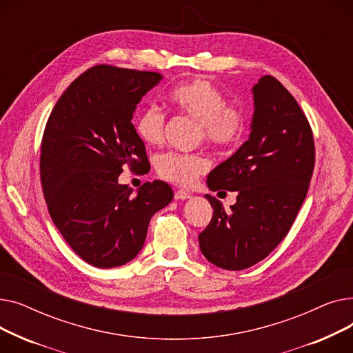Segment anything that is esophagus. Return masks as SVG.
<instances>
[{
  "label": "esophagus",
  "mask_w": 353,
  "mask_h": 353,
  "mask_svg": "<svg viewBox=\"0 0 353 353\" xmlns=\"http://www.w3.org/2000/svg\"><path fill=\"white\" fill-rule=\"evenodd\" d=\"M190 197V193L186 190H176L174 192V199L176 200H186Z\"/></svg>",
  "instance_id": "obj_1"
}]
</instances>
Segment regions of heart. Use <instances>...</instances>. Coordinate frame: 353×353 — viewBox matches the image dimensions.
Here are the masks:
<instances>
[{
  "instance_id": "b5f03b06",
  "label": "heart",
  "mask_w": 353,
  "mask_h": 353,
  "mask_svg": "<svg viewBox=\"0 0 353 353\" xmlns=\"http://www.w3.org/2000/svg\"><path fill=\"white\" fill-rule=\"evenodd\" d=\"M170 101L181 114L199 123V139L214 147H232L240 141L246 130V117L240 108L228 105V100L210 80L196 77L177 87ZM136 132L147 144H160L165 132V116L154 105L145 107L136 120ZM210 169L203 154L169 152L157 160L159 174L179 186H190Z\"/></svg>"
}]
</instances>
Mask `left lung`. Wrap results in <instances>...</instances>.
Masks as SVG:
<instances>
[{"label": "left lung", "mask_w": 353, "mask_h": 353, "mask_svg": "<svg viewBox=\"0 0 353 353\" xmlns=\"http://www.w3.org/2000/svg\"><path fill=\"white\" fill-rule=\"evenodd\" d=\"M254 113L249 140L208 176L212 192H237L225 210L213 208L199 234L201 253L217 268L243 270L265 259L285 236L306 197L314 167L310 124L298 101L272 76L252 88Z\"/></svg>", "instance_id": "8db88e82"}]
</instances>
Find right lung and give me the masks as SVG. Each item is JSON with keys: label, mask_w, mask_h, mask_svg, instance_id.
Wrapping results in <instances>:
<instances>
[{"label": "right lung", "mask_w": 353, "mask_h": 353, "mask_svg": "<svg viewBox=\"0 0 353 353\" xmlns=\"http://www.w3.org/2000/svg\"><path fill=\"white\" fill-rule=\"evenodd\" d=\"M161 79L154 71L94 65L68 85L46 124L40 174L50 216L70 248L96 268L134 259L150 219L173 200L161 180L137 193L119 183L123 167L148 165L132 119Z\"/></svg>", "instance_id": "obj_1"}]
</instances>
